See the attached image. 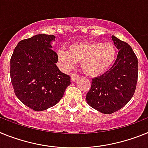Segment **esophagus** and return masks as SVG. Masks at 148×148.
Here are the masks:
<instances>
[{
	"mask_svg": "<svg viewBox=\"0 0 148 148\" xmlns=\"http://www.w3.org/2000/svg\"><path fill=\"white\" fill-rule=\"evenodd\" d=\"M78 77H79V75H78L77 74H71V80H72L73 82L75 81L76 79H77Z\"/></svg>",
	"mask_w": 148,
	"mask_h": 148,
	"instance_id": "1",
	"label": "esophagus"
}]
</instances>
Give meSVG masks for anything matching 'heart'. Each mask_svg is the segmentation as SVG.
<instances>
[{
	"label": "heart",
	"mask_w": 148,
	"mask_h": 148,
	"mask_svg": "<svg viewBox=\"0 0 148 148\" xmlns=\"http://www.w3.org/2000/svg\"><path fill=\"white\" fill-rule=\"evenodd\" d=\"M56 56L64 70H71L81 62L83 72L95 77L105 72L111 66L116 56V49L110 42H79L71 45L69 51L58 50Z\"/></svg>",
	"instance_id": "b5f03b06"
}]
</instances>
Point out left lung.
I'll use <instances>...</instances> for the list:
<instances>
[{"label":"left lung","mask_w":148,"mask_h":148,"mask_svg":"<svg viewBox=\"0 0 148 148\" xmlns=\"http://www.w3.org/2000/svg\"><path fill=\"white\" fill-rule=\"evenodd\" d=\"M112 40L119 50L111 69L92 79L86 95L88 104L104 114L124 107L133 97L138 79V59L132 47L114 36Z\"/></svg>","instance_id":"obj_1"}]
</instances>
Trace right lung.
Instances as JSON below:
<instances>
[{"instance_id":"add662e5","label":"right lung","mask_w":148,"mask_h":148,"mask_svg":"<svg viewBox=\"0 0 148 148\" xmlns=\"http://www.w3.org/2000/svg\"><path fill=\"white\" fill-rule=\"evenodd\" d=\"M53 35L38 34L21 40L10 60V77L15 95L35 111L56 105L71 84L69 75L61 72L53 51Z\"/></svg>"}]
</instances>
